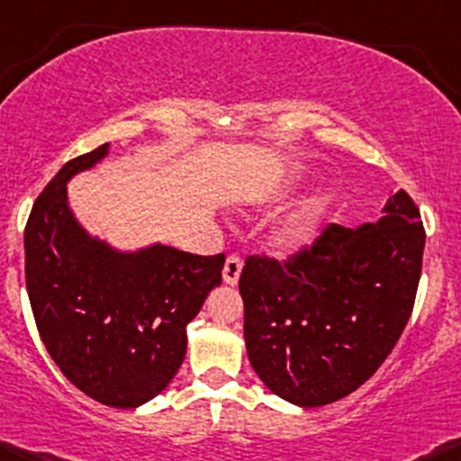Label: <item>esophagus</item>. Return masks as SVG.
Instances as JSON below:
<instances>
[{"mask_svg":"<svg viewBox=\"0 0 461 461\" xmlns=\"http://www.w3.org/2000/svg\"><path fill=\"white\" fill-rule=\"evenodd\" d=\"M241 262L240 255H229L226 258V264H224V282L230 284V286H235L237 282H240V273H241Z\"/></svg>","mask_w":461,"mask_h":461,"instance_id":"1","label":"esophagus"}]
</instances>
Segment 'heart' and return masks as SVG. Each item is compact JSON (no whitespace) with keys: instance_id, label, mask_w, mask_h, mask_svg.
<instances>
[{"instance_id":"1","label":"heart","mask_w":461,"mask_h":461,"mask_svg":"<svg viewBox=\"0 0 461 461\" xmlns=\"http://www.w3.org/2000/svg\"><path fill=\"white\" fill-rule=\"evenodd\" d=\"M317 229V215L315 208H302V211L293 212L291 217L275 226L273 235H270V244L277 253H293V250L302 249L303 244L311 241Z\"/></svg>"}]
</instances>
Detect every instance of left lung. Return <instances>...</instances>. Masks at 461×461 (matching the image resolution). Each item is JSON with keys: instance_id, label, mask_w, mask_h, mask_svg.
<instances>
[{"instance_id": "left-lung-1", "label": "left lung", "mask_w": 461, "mask_h": 461, "mask_svg": "<svg viewBox=\"0 0 461 461\" xmlns=\"http://www.w3.org/2000/svg\"><path fill=\"white\" fill-rule=\"evenodd\" d=\"M424 241L420 208L402 188L375 224H329L284 262L249 255L240 293L246 350L259 379L308 408L362 386L404 333Z\"/></svg>"}]
</instances>
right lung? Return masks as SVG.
<instances>
[{"label":"right lung","mask_w":461,"mask_h":461,"mask_svg":"<svg viewBox=\"0 0 461 461\" xmlns=\"http://www.w3.org/2000/svg\"><path fill=\"white\" fill-rule=\"evenodd\" d=\"M108 144L66 161L23 230L26 288L37 330L70 384L113 408L159 395L186 355V326L221 284L224 253L150 246L122 255L75 221L66 182Z\"/></svg>","instance_id":"add662e5"}]
</instances>
